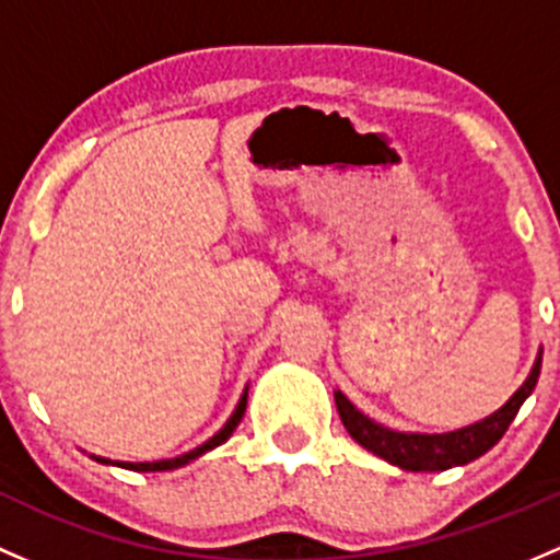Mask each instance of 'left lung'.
<instances>
[{
	"instance_id": "obj_1",
	"label": "left lung",
	"mask_w": 560,
	"mask_h": 560,
	"mask_svg": "<svg viewBox=\"0 0 560 560\" xmlns=\"http://www.w3.org/2000/svg\"><path fill=\"white\" fill-rule=\"evenodd\" d=\"M539 369L541 355L537 364H534L532 374L526 377V383L512 394V399L504 407L495 409L493 415H488L480 423H471L458 431H447V434H405V431L385 429V425L374 423L361 409L350 405V399L342 390H334V401H337L339 418H342L348 434L361 447H366L369 453L380 455L388 464L407 471H445L480 458L482 453L491 451L495 442L504 436V431L515 420L517 409L532 396L534 385L539 380Z\"/></svg>"
}]
</instances>
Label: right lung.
Instances as JSON below:
<instances>
[{
    "instance_id": "right-lung-1",
    "label": "right lung",
    "mask_w": 560,
    "mask_h": 560,
    "mask_svg": "<svg viewBox=\"0 0 560 560\" xmlns=\"http://www.w3.org/2000/svg\"><path fill=\"white\" fill-rule=\"evenodd\" d=\"M245 407H247V388L245 394H242L237 409L232 412V418L226 420V425H223L221 431H218L215 436H210V440L205 442V445H199L196 451H188L183 455H177V458H164V460H142V464H131V460H109V458H100V455H91V458H96L100 464H115V466H124V469H135V471H166V469H180V466L191 464L194 458H199V455H205L207 451H212V447L223 445V442L229 440V436L234 434V429L240 425L242 415H245Z\"/></svg>"
}]
</instances>
